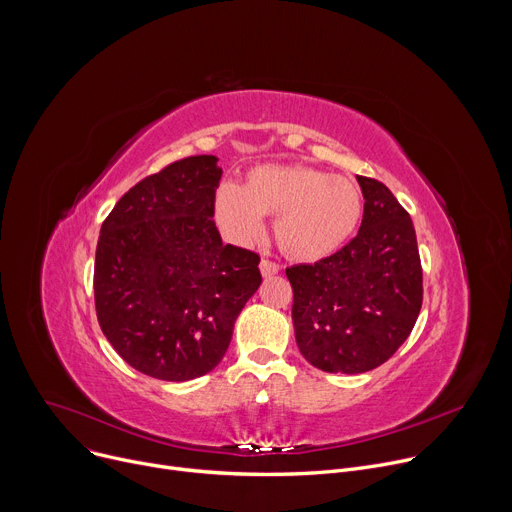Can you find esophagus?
I'll return each instance as SVG.
<instances>
[{"mask_svg": "<svg viewBox=\"0 0 512 512\" xmlns=\"http://www.w3.org/2000/svg\"><path fill=\"white\" fill-rule=\"evenodd\" d=\"M259 269H261L263 277H271V275L279 273V265H277L275 261H271V259H261V263H259Z\"/></svg>", "mask_w": 512, "mask_h": 512, "instance_id": "obj_1", "label": "esophagus"}]
</instances>
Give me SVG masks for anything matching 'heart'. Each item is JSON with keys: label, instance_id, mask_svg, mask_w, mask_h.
<instances>
[{"label": "heart", "instance_id": "obj_1", "mask_svg": "<svg viewBox=\"0 0 512 512\" xmlns=\"http://www.w3.org/2000/svg\"><path fill=\"white\" fill-rule=\"evenodd\" d=\"M214 221L239 245L265 235L263 216H277L279 249L298 261H320L336 253L354 233L362 196L354 182L308 166H257L243 186H218Z\"/></svg>", "mask_w": 512, "mask_h": 512}]
</instances>
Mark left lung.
I'll use <instances>...</instances> for the list:
<instances>
[{
    "mask_svg": "<svg viewBox=\"0 0 512 512\" xmlns=\"http://www.w3.org/2000/svg\"><path fill=\"white\" fill-rule=\"evenodd\" d=\"M356 180L364 196L356 237L314 265L285 269L300 352L316 369L344 375L387 362L411 334L423 302L409 212L383 182Z\"/></svg>",
    "mask_w": 512,
    "mask_h": 512,
    "instance_id": "obj_1",
    "label": "left lung"
}]
</instances>
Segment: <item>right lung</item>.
Masks as SVG:
<instances>
[{
	"mask_svg": "<svg viewBox=\"0 0 512 512\" xmlns=\"http://www.w3.org/2000/svg\"><path fill=\"white\" fill-rule=\"evenodd\" d=\"M214 156L178 160L129 188L101 227L97 320L143 375L190 381L223 360L235 320L261 283L259 255L223 245Z\"/></svg>",
	"mask_w": 512,
	"mask_h": 512,
	"instance_id": "add662e5",
	"label": "right lung"
}]
</instances>
